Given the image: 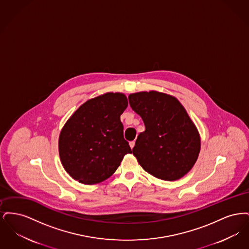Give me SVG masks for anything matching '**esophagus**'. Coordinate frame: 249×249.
<instances>
[{
    "label": "esophagus",
    "mask_w": 249,
    "mask_h": 249,
    "mask_svg": "<svg viewBox=\"0 0 249 249\" xmlns=\"http://www.w3.org/2000/svg\"><path fill=\"white\" fill-rule=\"evenodd\" d=\"M134 145H135V142H134V141H131V142H130V146L131 149L134 147Z\"/></svg>",
    "instance_id": "obj_1"
}]
</instances>
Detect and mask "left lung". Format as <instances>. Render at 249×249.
<instances>
[{"instance_id": "1", "label": "left lung", "mask_w": 249, "mask_h": 249, "mask_svg": "<svg viewBox=\"0 0 249 249\" xmlns=\"http://www.w3.org/2000/svg\"><path fill=\"white\" fill-rule=\"evenodd\" d=\"M129 101L145 126L132 148L139 164L161 180L183 178L201 150L200 133L186 109L176 97L156 90L131 93Z\"/></svg>"}]
</instances>
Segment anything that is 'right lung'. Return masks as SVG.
Wrapping results in <instances>:
<instances>
[{
  "label": "right lung",
  "mask_w": 249,
  "mask_h": 249,
  "mask_svg": "<svg viewBox=\"0 0 249 249\" xmlns=\"http://www.w3.org/2000/svg\"><path fill=\"white\" fill-rule=\"evenodd\" d=\"M127 107L126 95L107 92L88 100L66 121L59 133V154L72 179L85 185L99 184L131 153L120 121Z\"/></svg>",
  "instance_id": "1"
}]
</instances>
